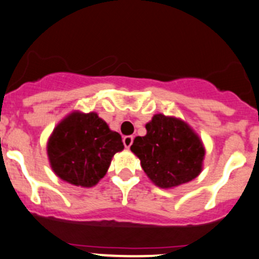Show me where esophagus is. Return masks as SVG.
Instances as JSON below:
<instances>
[{"mask_svg": "<svg viewBox=\"0 0 259 259\" xmlns=\"http://www.w3.org/2000/svg\"><path fill=\"white\" fill-rule=\"evenodd\" d=\"M133 143V136H124L123 137V144L126 148H130Z\"/></svg>", "mask_w": 259, "mask_h": 259, "instance_id": "34e87169", "label": "esophagus"}]
</instances>
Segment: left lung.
<instances>
[{"label": "left lung", "instance_id": "1", "mask_svg": "<svg viewBox=\"0 0 259 259\" xmlns=\"http://www.w3.org/2000/svg\"><path fill=\"white\" fill-rule=\"evenodd\" d=\"M146 130V136L135 138L131 151L140 158L144 173L155 185L174 188L201 173L204 144L186 122L158 113Z\"/></svg>", "mask_w": 259, "mask_h": 259}]
</instances>
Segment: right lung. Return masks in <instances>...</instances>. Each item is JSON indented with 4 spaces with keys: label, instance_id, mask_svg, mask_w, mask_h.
<instances>
[{
    "label": "right lung",
    "instance_id": "1",
    "mask_svg": "<svg viewBox=\"0 0 259 259\" xmlns=\"http://www.w3.org/2000/svg\"><path fill=\"white\" fill-rule=\"evenodd\" d=\"M124 148L119 133L95 112H71L58 123L47 144L55 174L66 183L91 188L105 177L112 157Z\"/></svg>",
    "mask_w": 259,
    "mask_h": 259
}]
</instances>
